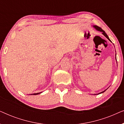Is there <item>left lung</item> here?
I'll use <instances>...</instances> for the list:
<instances>
[{"label":"left lung","mask_w":124,"mask_h":124,"mask_svg":"<svg viewBox=\"0 0 124 124\" xmlns=\"http://www.w3.org/2000/svg\"><path fill=\"white\" fill-rule=\"evenodd\" d=\"M93 27H94V28L95 29L97 30V31H101V33H102V34H103L104 35L105 37H106L108 39V40H109V41H111V40L109 39V37H108V36L107 35V34L106 33V32H105L104 30H103V29H101V28H100V27H99V26H96V25H93ZM107 89L106 90H105L104 91H102V92H101V93H98V94H94V95H98V94H101V93H104V91H106V90H107Z\"/></svg>","instance_id":"8db88e82"}]
</instances>
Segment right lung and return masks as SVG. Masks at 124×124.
Listing matches in <instances>:
<instances>
[{"label": "right lung", "instance_id": "obj_1", "mask_svg": "<svg viewBox=\"0 0 124 124\" xmlns=\"http://www.w3.org/2000/svg\"><path fill=\"white\" fill-rule=\"evenodd\" d=\"M42 92H40V93H34V94H30V95H38V94H39L40 93H42Z\"/></svg>", "mask_w": 124, "mask_h": 124}]
</instances>
